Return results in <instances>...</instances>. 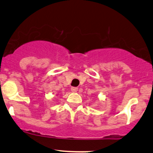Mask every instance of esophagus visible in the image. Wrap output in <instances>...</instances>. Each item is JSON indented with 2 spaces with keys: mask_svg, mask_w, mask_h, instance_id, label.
Here are the masks:
<instances>
[{
  "mask_svg": "<svg viewBox=\"0 0 153 153\" xmlns=\"http://www.w3.org/2000/svg\"><path fill=\"white\" fill-rule=\"evenodd\" d=\"M78 91V88L77 87H72L71 88V91L73 92V93H75Z\"/></svg>",
  "mask_w": 153,
  "mask_h": 153,
  "instance_id": "34e87169",
  "label": "esophagus"
}]
</instances>
